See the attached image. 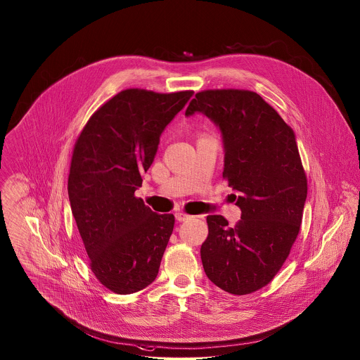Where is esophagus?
Listing matches in <instances>:
<instances>
[{
  "label": "esophagus",
  "mask_w": 360,
  "mask_h": 360,
  "mask_svg": "<svg viewBox=\"0 0 360 360\" xmlns=\"http://www.w3.org/2000/svg\"><path fill=\"white\" fill-rule=\"evenodd\" d=\"M193 216H190V214H187V213H184V212H177L176 213V219L179 220V221H186V220H188V219H191Z\"/></svg>",
  "instance_id": "esophagus-1"
}]
</instances>
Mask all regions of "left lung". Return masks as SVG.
I'll return each mask as SVG.
<instances>
[{
  "instance_id": "1",
  "label": "left lung",
  "mask_w": 360,
  "mask_h": 360,
  "mask_svg": "<svg viewBox=\"0 0 360 360\" xmlns=\"http://www.w3.org/2000/svg\"><path fill=\"white\" fill-rule=\"evenodd\" d=\"M205 113L224 144L223 179L238 191L241 219L234 227L220 214L206 217L201 259L207 278L234 295L267 285L298 237L308 180L291 127L250 90H204L186 115Z\"/></svg>"
}]
</instances>
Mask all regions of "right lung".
<instances>
[{"instance_id":"add662e5","label":"right lung","mask_w":360,"mask_h":360,"mask_svg":"<svg viewBox=\"0 0 360 360\" xmlns=\"http://www.w3.org/2000/svg\"><path fill=\"white\" fill-rule=\"evenodd\" d=\"M193 91L127 89L103 103L79 134L68 194L89 264L115 294H133L158 276L174 226L134 195L154 162L159 137Z\"/></svg>"}]
</instances>
